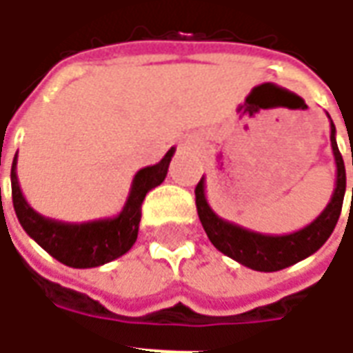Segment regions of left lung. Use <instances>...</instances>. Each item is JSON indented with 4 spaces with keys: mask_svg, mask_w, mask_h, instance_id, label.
Wrapping results in <instances>:
<instances>
[{
    "mask_svg": "<svg viewBox=\"0 0 353 353\" xmlns=\"http://www.w3.org/2000/svg\"><path fill=\"white\" fill-rule=\"evenodd\" d=\"M329 117V113H327ZM331 124V149L334 154V164H336V181H334L333 196L329 200L325 210L304 229L291 232V234H261L255 230L244 229L236 223L227 221L215 214L212 206L208 204L206 199V179L202 177L194 189L196 194V210L202 227L206 230L210 242L225 253L230 259L238 261L240 265L248 266L252 270L259 272H276L281 268L295 265L299 261L310 257L325 244L327 238L336 227V221L341 217L342 202H344V192H346V170L344 161L336 145V128L329 117ZM353 166V157H352ZM353 199V187H352Z\"/></svg>",
    "mask_w": 353,
    "mask_h": 353,
    "instance_id": "8db88e82",
    "label": "left lung"
}]
</instances>
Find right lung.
<instances>
[{"label": "right lung", "mask_w": 353, "mask_h": 353, "mask_svg": "<svg viewBox=\"0 0 353 353\" xmlns=\"http://www.w3.org/2000/svg\"><path fill=\"white\" fill-rule=\"evenodd\" d=\"M176 147L159 164L141 168L132 179L128 199L115 217L85 223H65L45 217L28 204L17 177V154L11 168L12 206L22 229L45 252L72 268H94L123 257L138 238L141 204L145 194L164 181Z\"/></svg>", "instance_id": "obj_1"}]
</instances>
